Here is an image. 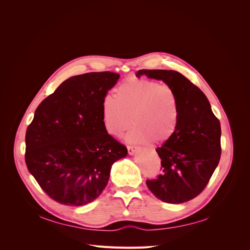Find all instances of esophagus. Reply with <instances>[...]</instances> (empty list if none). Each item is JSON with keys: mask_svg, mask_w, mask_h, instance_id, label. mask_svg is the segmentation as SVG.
Listing matches in <instances>:
<instances>
[{"mask_svg": "<svg viewBox=\"0 0 250 250\" xmlns=\"http://www.w3.org/2000/svg\"><path fill=\"white\" fill-rule=\"evenodd\" d=\"M127 152L129 155H134L136 152V148L133 146H127Z\"/></svg>", "mask_w": 250, "mask_h": 250, "instance_id": "obj_1", "label": "esophagus"}]
</instances>
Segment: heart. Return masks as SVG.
Masks as SVG:
<instances>
[{
    "label": "heart",
    "instance_id": "heart-1",
    "mask_svg": "<svg viewBox=\"0 0 250 250\" xmlns=\"http://www.w3.org/2000/svg\"><path fill=\"white\" fill-rule=\"evenodd\" d=\"M102 122L107 133L121 137L130 125V143L160 144L171 139L179 122V101L174 89L147 79L132 78L106 96L101 104Z\"/></svg>",
    "mask_w": 250,
    "mask_h": 250
}]
</instances>
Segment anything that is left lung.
<instances>
[{
	"label": "left lung",
	"instance_id": "left-lung-1",
	"mask_svg": "<svg viewBox=\"0 0 250 250\" xmlns=\"http://www.w3.org/2000/svg\"><path fill=\"white\" fill-rule=\"evenodd\" d=\"M171 86L179 101V122L175 134L156 151L162 172L147 180L152 193L168 204L194 199L207 187L221 157V125L203 91L188 78L171 70H140Z\"/></svg>",
	"mask_w": 250,
	"mask_h": 250
}]
</instances>
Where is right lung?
I'll list each match as a JSON object with an SVG mask.
<instances>
[{
  "label": "right lung",
  "instance_id": "add662e5",
  "mask_svg": "<svg viewBox=\"0 0 250 250\" xmlns=\"http://www.w3.org/2000/svg\"><path fill=\"white\" fill-rule=\"evenodd\" d=\"M120 79L111 72L87 73L63 81L35 110L26 130L25 162L43 191L65 206L96 200L112 164L127 149L105 129L102 100Z\"/></svg>",
  "mask_w": 250,
  "mask_h": 250
}]
</instances>
